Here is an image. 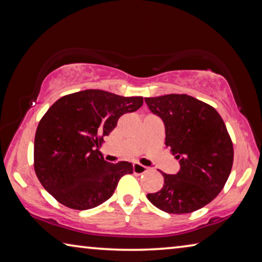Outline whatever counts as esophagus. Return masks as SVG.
Masks as SVG:
<instances>
[{"instance_id":"34e87169","label":"esophagus","mask_w":262,"mask_h":262,"mask_svg":"<svg viewBox=\"0 0 262 262\" xmlns=\"http://www.w3.org/2000/svg\"><path fill=\"white\" fill-rule=\"evenodd\" d=\"M149 168L144 165H141L140 163H134L133 164V171H134V173L137 174H141V173H144V172H147Z\"/></svg>"}]
</instances>
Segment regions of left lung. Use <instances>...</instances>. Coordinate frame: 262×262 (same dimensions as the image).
I'll use <instances>...</instances> for the list:
<instances>
[{
	"instance_id": "left-lung-1",
	"label": "left lung",
	"mask_w": 262,
	"mask_h": 262,
	"mask_svg": "<svg viewBox=\"0 0 262 262\" xmlns=\"http://www.w3.org/2000/svg\"><path fill=\"white\" fill-rule=\"evenodd\" d=\"M165 126V145L179 159L177 174L163 173L164 185L147 195L170 214H188L211 202L223 189L233 163L231 137L219 112L187 95L144 98Z\"/></svg>"
}]
</instances>
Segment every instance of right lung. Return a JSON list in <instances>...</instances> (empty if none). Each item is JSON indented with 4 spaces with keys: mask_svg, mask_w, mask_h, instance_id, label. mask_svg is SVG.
<instances>
[{
    "mask_svg": "<svg viewBox=\"0 0 262 262\" xmlns=\"http://www.w3.org/2000/svg\"><path fill=\"white\" fill-rule=\"evenodd\" d=\"M142 104V97L94 89L57 99L39 121L34 137V171L43 188L61 205L76 210L108 200L133 166L106 162L99 149L119 118Z\"/></svg>",
    "mask_w": 262,
    "mask_h": 262,
    "instance_id": "right-lung-1",
    "label": "right lung"
}]
</instances>
